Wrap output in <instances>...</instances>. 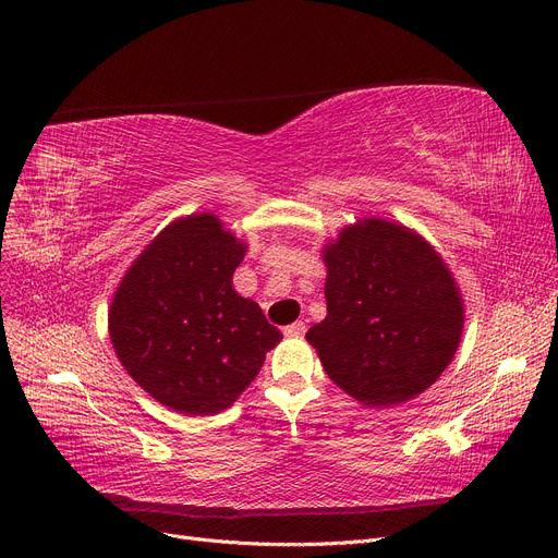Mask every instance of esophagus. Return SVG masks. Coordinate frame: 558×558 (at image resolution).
I'll list each match as a JSON object with an SVG mask.
<instances>
[{
    "label": "esophagus",
    "mask_w": 558,
    "mask_h": 558,
    "mask_svg": "<svg viewBox=\"0 0 558 558\" xmlns=\"http://www.w3.org/2000/svg\"><path fill=\"white\" fill-rule=\"evenodd\" d=\"M305 323H291V325H287L284 327V337H289V339H301L303 337V333H305Z\"/></svg>",
    "instance_id": "34e87169"
}]
</instances>
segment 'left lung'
<instances>
[{
  "label": "left lung",
  "instance_id": "8db88e82",
  "mask_svg": "<svg viewBox=\"0 0 558 558\" xmlns=\"http://www.w3.org/2000/svg\"><path fill=\"white\" fill-rule=\"evenodd\" d=\"M327 316L305 339L354 401L392 408L430 388L453 361L464 301L435 246L401 221L367 215L320 248Z\"/></svg>",
  "mask_w": 558,
  "mask_h": 558
}]
</instances>
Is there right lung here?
Listing matches in <instances>:
<instances>
[{"instance_id": "right-lung-1", "label": "right lung", "mask_w": 558, "mask_h": 558, "mask_svg": "<svg viewBox=\"0 0 558 558\" xmlns=\"http://www.w3.org/2000/svg\"><path fill=\"white\" fill-rule=\"evenodd\" d=\"M246 248L215 213L177 217L111 295L107 329L121 365L174 413L227 411L282 341L259 305L233 289Z\"/></svg>"}]
</instances>
